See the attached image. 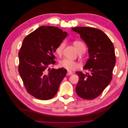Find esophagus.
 I'll list each match as a JSON object with an SVG mask.
<instances>
[{
  "instance_id": "34e87169",
  "label": "esophagus",
  "mask_w": 128,
  "mask_h": 128,
  "mask_svg": "<svg viewBox=\"0 0 128 128\" xmlns=\"http://www.w3.org/2000/svg\"><path fill=\"white\" fill-rule=\"evenodd\" d=\"M72 74H73V73H72V72H69V71H68L66 75H67L68 76H69V75H72Z\"/></svg>"
}]
</instances>
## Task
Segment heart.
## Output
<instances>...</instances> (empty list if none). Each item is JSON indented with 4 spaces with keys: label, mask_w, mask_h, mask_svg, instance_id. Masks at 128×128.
I'll return each instance as SVG.
<instances>
[{
    "label": "heart",
    "mask_w": 128,
    "mask_h": 128,
    "mask_svg": "<svg viewBox=\"0 0 128 128\" xmlns=\"http://www.w3.org/2000/svg\"><path fill=\"white\" fill-rule=\"evenodd\" d=\"M73 44H74L75 48L78 53L81 52L85 53L86 48L85 44L82 42L80 41V40H75L73 42ZM65 46H66V43L64 41H62L61 43H60L58 46H57L55 50L57 55H58L59 56H62ZM59 65L61 68L66 69L68 70H70V71L75 70L78 68V64L76 63V62L66 58L62 59L61 60H60Z\"/></svg>",
    "instance_id": "obj_1"
}]
</instances>
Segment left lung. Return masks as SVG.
Masks as SVG:
<instances>
[{"label":"left lung","instance_id":"obj_1","mask_svg":"<svg viewBox=\"0 0 128 128\" xmlns=\"http://www.w3.org/2000/svg\"><path fill=\"white\" fill-rule=\"evenodd\" d=\"M72 30L80 34L88 48L89 58L84 69L90 74L77 72L79 77L76 92L85 100L99 96L109 85L116 64L114 47L102 31L90 27H76Z\"/></svg>","mask_w":128,"mask_h":128}]
</instances>
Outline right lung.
Returning <instances> with one entry per match:
<instances>
[{
	"instance_id": "right-lung-1",
	"label": "right lung",
	"mask_w": 128,
	"mask_h": 128,
	"mask_svg": "<svg viewBox=\"0 0 128 128\" xmlns=\"http://www.w3.org/2000/svg\"><path fill=\"white\" fill-rule=\"evenodd\" d=\"M66 36V32L57 27L42 26L23 40L18 52V72L27 91L36 98H52L66 76L64 68H47L55 64L56 48Z\"/></svg>"
}]
</instances>
